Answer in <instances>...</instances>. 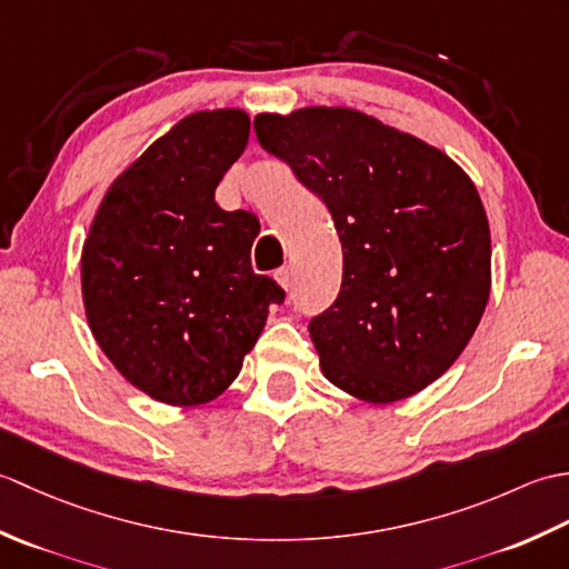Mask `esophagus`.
Instances as JSON below:
<instances>
[{"instance_id": "1", "label": "esophagus", "mask_w": 569, "mask_h": 569, "mask_svg": "<svg viewBox=\"0 0 569 569\" xmlns=\"http://www.w3.org/2000/svg\"><path fill=\"white\" fill-rule=\"evenodd\" d=\"M276 281L281 283V288H286V291H288V288L293 286V271L288 269V266H286V269H278L276 271Z\"/></svg>"}]
</instances>
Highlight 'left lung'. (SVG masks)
Instances as JSON below:
<instances>
[{
  "instance_id": "1",
  "label": "left lung",
  "mask_w": 569,
  "mask_h": 569,
  "mask_svg": "<svg viewBox=\"0 0 569 569\" xmlns=\"http://www.w3.org/2000/svg\"><path fill=\"white\" fill-rule=\"evenodd\" d=\"M253 131L328 204L342 241L340 293L308 325L325 379L371 403L440 379L491 288L489 222L469 176L347 107L259 114Z\"/></svg>"
}]
</instances>
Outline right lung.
<instances>
[{"label":"right lung","mask_w":569,"mask_h":569,"mask_svg":"<svg viewBox=\"0 0 569 569\" xmlns=\"http://www.w3.org/2000/svg\"><path fill=\"white\" fill-rule=\"evenodd\" d=\"M241 110L196 112L119 176L82 247V300L119 373L168 406H200L237 379L283 303L253 273L257 214L227 212L214 188L249 141Z\"/></svg>","instance_id":"1"}]
</instances>
